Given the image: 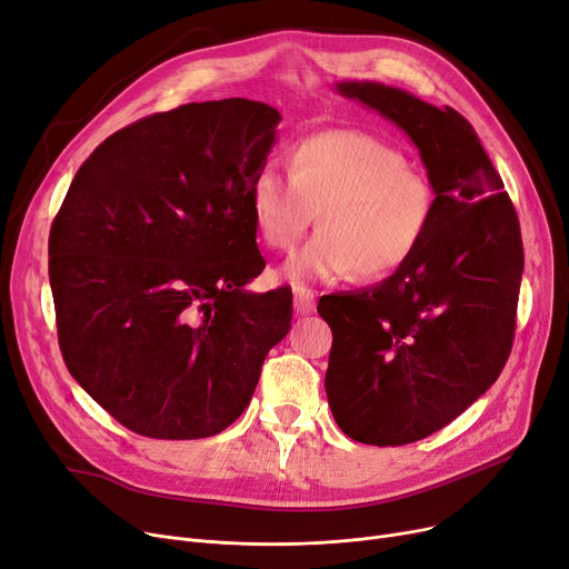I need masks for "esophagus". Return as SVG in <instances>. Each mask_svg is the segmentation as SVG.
<instances>
[{
	"label": "esophagus",
	"instance_id": "1",
	"mask_svg": "<svg viewBox=\"0 0 569 569\" xmlns=\"http://www.w3.org/2000/svg\"><path fill=\"white\" fill-rule=\"evenodd\" d=\"M291 289H293V308H296V312H301V315L312 312L315 310V293H312V289H308L306 284H299V282H293Z\"/></svg>",
	"mask_w": 569,
	"mask_h": 569
}]
</instances>
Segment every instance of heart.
Masks as SVG:
<instances>
[{
    "mask_svg": "<svg viewBox=\"0 0 569 569\" xmlns=\"http://www.w3.org/2000/svg\"><path fill=\"white\" fill-rule=\"evenodd\" d=\"M287 173L263 169L248 208L268 250L284 252L315 222L319 231L284 263L296 282L380 280L408 263L436 218L430 176L398 148L357 129H327L293 141Z\"/></svg>",
    "mask_w": 569,
    "mask_h": 569,
    "instance_id": "obj_1",
    "label": "heart"
}]
</instances>
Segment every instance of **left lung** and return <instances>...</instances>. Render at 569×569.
<instances>
[{
    "instance_id": "1",
    "label": "left lung",
    "mask_w": 569,
    "mask_h": 569,
    "mask_svg": "<svg viewBox=\"0 0 569 569\" xmlns=\"http://www.w3.org/2000/svg\"><path fill=\"white\" fill-rule=\"evenodd\" d=\"M338 92L408 133L438 194L408 263L317 306L333 331L327 396L340 430L363 445H410L466 412L502 372L517 329L521 227L461 113L368 80Z\"/></svg>"
}]
</instances>
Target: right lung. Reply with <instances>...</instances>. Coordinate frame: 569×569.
I'll use <instances>...</instances> for the list:
<instances>
[{
    "label": "right lung",
    "instance_id": "add662e5",
    "mask_svg": "<svg viewBox=\"0 0 569 569\" xmlns=\"http://www.w3.org/2000/svg\"><path fill=\"white\" fill-rule=\"evenodd\" d=\"M278 122L240 97L137 120L83 161L52 220L64 363L139 436H218L289 333L291 289H246L266 266L248 194Z\"/></svg>",
    "mask_w": 569,
    "mask_h": 569
}]
</instances>
